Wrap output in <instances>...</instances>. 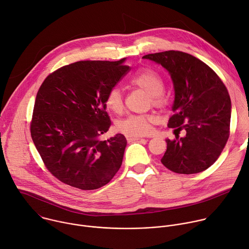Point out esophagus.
Instances as JSON below:
<instances>
[{"instance_id": "34e87169", "label": "esophagus", "mask_w": 249, "mask_h": 249, "mask_svg": "<svg viewBox=\"0 0 249 249\" xmlns=\"http://www.w3.org/2000/svg\"><path fill=\"white\" fill-rule=\"evenodd\" d=\"M127 142H132V141H135V140H139L141 139L140 136H133V135H126L125 136Z\"/></svg>"}]
</instances>
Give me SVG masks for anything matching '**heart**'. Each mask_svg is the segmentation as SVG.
Masks as SVG:
<instances>
[{
    "label": "heart",
    "instance_id": "b5f03b06",
    "mask_svg": "<svg viewBox=\"0 0 249 249\" xmlns=\"http://www.w3.org/2000/svg\"><path fill=\"white\" fill-rule=\"evenodd\" d=\"M128 82L130 85L143 89L150 95L153 106L163 108L167 105V97L163 94L164 81L162 76L151 69H142L132 74ZM108 111L120 114L124 109V98L122 91L114 87L108 91L104 100ZM158 118L154 115H129L117 124V128L125 135H147L151 133L152 125Z\"/></svg>",
    "mask_w": 249,
    "mask_h": 249
}]
</instances>
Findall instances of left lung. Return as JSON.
Instances as JSON below:
<instances>
[{
    "label": "left lung",
    "mask_w": 249,
    "mask_h": 249,
    "mask_svg": "<svg viewBox=\"0 0 249 249\" xmlns=\"http://www.w3.org/2000/svg\"><path fill=\"white\" fill-rule=\"evenodd\" d=\"M142 58L164 67L175 88L168 126L175 128L176 138L166 140L162 164L177 174L205 171L217 161L230 136L231 103L227 87L209 66L187 53L171 50ZM180 130L183 138L178 135Z\"/></svg>",
    "instance_id": "8db88e82"
}]
</instances>
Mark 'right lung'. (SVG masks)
<instances>
[{"instance_id": "1", "label": "right lung", "mask_w": 249, "mask_h": 249, "mask_svg": "<svg viewBox=\"0 0 249 249\" xmlns=\"http://www.w3.org/2000/svg\"><path fill=\"white\" fill-rule=\"evenodd\" d=\"M117 62L79 61L50 73L35 99L30 132L47 170L62 182L92 190L106 185L120 170L125 137L108 140V91L129 71Z\"/></svg>"}]
</instances>
